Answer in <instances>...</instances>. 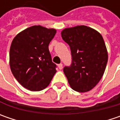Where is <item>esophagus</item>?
<instances>
[{
	"instance_id": "esophagus-1",
	"label": "esophagus",
	"mask_w": 120,
	"mask_h": 120,
	"mask_svg": "<svg viewBox=\"0 0 120 120\" xmlns=\"http://www.w3.org/2000/svg\"><path fill=\"white\" fill-rule=\"evenodd\" d=\"M58 67H59V69L61 70V69H63V64L62 63H60V64H59L58 65Z\"/></svg>"
}]
</instances>
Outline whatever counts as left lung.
Instances as JSON below:
<instances>
[{
  "instance_id": "obj_1",
  "label": "left lung",
  "mask_w": 120,
  "mask_h": 120,
  "mask_svg": "<svg viewBox=\"0 0 120 120\" xmlns=\"http://www.w3.org/2000/svg\"><path fill=\"white\" fill-rule=\"evenodd\" d=\"M61 37L71 53V65L63 69L68 82L76 91H89L101 79L108 63L104 39L99 32L84 25L65 29Z\"/></svg>"
}]
</instances>
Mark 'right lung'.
<instances>
[{"label":"right lung","mask_w":120,"mask_h":120,"mask_svg":"<svg viewBox=\"0 0 120 120\" xmlns=\"http://www.w3.org/2000/svg\"><path fill=\"white\" fill-rule=\"evenodd\" d=\"M56 32L54 29L35 25L21 31L12 40L10 67L14 77L26 89L32 91L45 89L57 72L49 51Z\"/></svg>","instance_id":"1"}]
</instances>
